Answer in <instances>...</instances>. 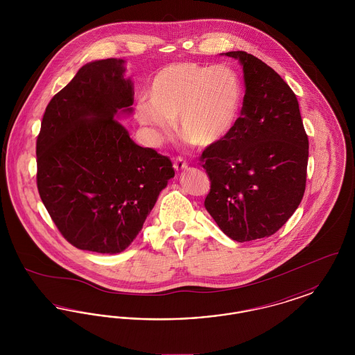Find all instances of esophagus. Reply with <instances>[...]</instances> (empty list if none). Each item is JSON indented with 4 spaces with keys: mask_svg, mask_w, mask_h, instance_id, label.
Masks as SVG:
<instances>
[{
    "mask_svg": "<svg viewBox=\"0 0 355 355\" xmlns=\"http://www.w3.org/2000/svg\"><path fill=\"white\" fill-rule=\"evenodd\" d=\"M174 170L177 171V174H181V173H184L186 169H187V164H186L184 159H181V158H178V159H175L174 161Z\"/></svg>",
    "mask_w": 355,
    "mask_h": 355,
    "instance_id": "esophagus-1",
    "label": "esophagus"
}]
</instances>
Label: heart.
Masks as SVG:
<instances>
[{"mask_svg": "<svg viewBox=\"0 0 355 355\" xmlns=\"http://www.w3.org/2000/svg\"><path fill=\"white\" fill-rule=\"evenodd\" d=\"M242 84L227 65L173 62L159 69L148 89V101L135 106L138 122L161 135L177 119L178 133L200 148L220 144L232 133L242 106Z\"/></svg>", "mask_w": 355, "mask_h": 355, "instance_id": "b5f03b06", "label": "heart"}]
</instances>
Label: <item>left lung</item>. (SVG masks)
<instances>
[{
    "mask_svg": "<svg viewBox=\"0 0 355 355\" xmlns=\"http://www.w3.org/2000/svg\"><path fill=\"white\" fill-rule=\"evenodd\" d=\"M245 97L232 133L201 155L210 178L205 207L236 242L278 232L304 197L309 139L298 100L281 76L246 51Z\"/></svg>",
    "mask_w": 355,
    "mask_h": 355,
    "instance_id": "8db88e82",
    "label": "left lung"
}]
</instances>
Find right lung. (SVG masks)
<instances>
[{
    "instance_id": "obj_1",
    "label": "right lung",
    "mask_w": 355,
    "mask_h": 355,
    "mask_svg": "<svg viewBox=\"0 0 355 355\" xmlns=\"http://www.w3.org/2000/svg\"><path fill=\"white\" fill-rule=\"evenodd\" d=\"M125 61L84 65L46 106L37 138V187L73 246L123 252L174 177L168 157L142 148L117 119L133 113Z\"/></svg>"
}]
</instances>
